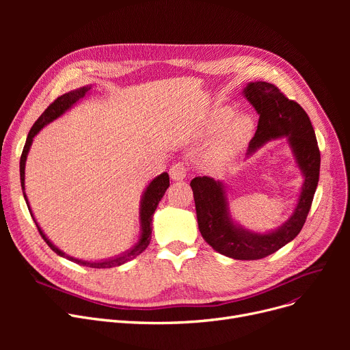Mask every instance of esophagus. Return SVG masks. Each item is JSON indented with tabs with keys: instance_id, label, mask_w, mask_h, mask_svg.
Segmentation results:
<instances>
[{
	"instance_id": "esophagus-1",
	"label": "esophagus",
	"mask_w": 350,
	"mask_h": 350,
	"mask_svg": "<svg viewBox=\"0 0 350 350\" xmlns=\"http://www.w3.org/2000/svg\"><path fill=\"white\" fill-rule=\"evenodd\" d=\"M186 176H187V165L185 163L178 161V163H174L170 167V177L174 181L186 178Z\"/></svg>"
}]
</instances>
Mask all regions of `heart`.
<instances>
[{
	"label": "heart",
	"mask_w": 350,
	"mask_h": 350,
	"mask_svg": "<svg viewBox=\"0 0 350 350\" xmlns=\"http://www.w3.org/2000/svg\"><path fill=\"white\" fill-rule=\"evenodd\" d=\"M234 116V110L230 107L217 109L213 113L208 127L210 131H218V129L224 127L231 118ZM252 132V120L247 115H240L234 118V120L227 126L226 132L223 133L221 140H219V152L228 153L238 146H241Z\"/></svg>",
	"instance_id": "obj_1"
}]
</instances>
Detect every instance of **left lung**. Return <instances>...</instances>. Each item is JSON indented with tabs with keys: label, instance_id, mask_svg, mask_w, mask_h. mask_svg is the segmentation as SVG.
<instances>
[{
	"label": "left lung",
	"instance_id": "left-lung-1",
	"mask_svg": "<svg viewBox=\"0 0 350 350\" xmlns=\"http://www.w3.org/2000/svg\"><path fill=\"white\" fill-rule=\"evenodd\" d=\"M243 94L260 115L248 154L251 156L272 139L286 137L298 167L304 173L305 180L293 214L272 232H251L231 219L221 181L198 176L191 180L190 186L194 194L198 230L204 240L217 252L230 258L252 261L278 251L302 230L319 181L321 153L314 127L299 103L288 99L275 85L261 81L250 82Z\"/></svg>",
	"mask_w": 350,
	"mask_h": 350
}]
</instances>
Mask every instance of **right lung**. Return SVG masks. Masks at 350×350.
<instances>
[{
    "label": "right lung",
    "mask_w": 350,
    "mask_h": 350,
    "mask_svg": "<svg viewBox=\"0 0 350 350\" xmlns=\"http://www.w3.org/2000/svg\"><path fill=\"white\" fill-rule=\"evenodd\" d=\"M89 90H90V86H83V88H79L77 90H70V92H68V94H65V95L58 96L57 99H55L45 109V112L40 116L38 120L33 123V126L31 127V131L28 133V137H27V142H25V146H24V150H23V154H21V160H20V176H21V187H23L24 198L27 201L28 210L31 213V217H32L35 224H36V221H35L33 214L31 211V207L28 204V198H27V194H25V183H24L25 181V161H27L29 147L32 144V139L36 136V133H38L45 124H48L49 122L55 120L57 118H59L62 113H65L66 110L73 103H77L79 99H82ZM169 186H170V180H169V174L167 173H163V174L157 176L153 181H150V185L147 186V189H146V191L143 194V198L140 201V224H142L140 240H139V243L132 250H129L126 254L119 255V256H116V258H112V260H106V261H100V262H88V261L72 258V256H66L61 250H58L57 247H55L48 240L46 235L42 232V230L40 228L38 224H36V228H38L41 237L44 238L45 243L49 245V248L53 252H57L61 256H66V258H69L73 262L85 265V267H90V268H112V267H118V265H122V264H124L127 261L133 260L135 256L142 254L147 248V245L150 244V240H152V218H153V214H154V211H156V208L159 206V201L163 198V196H164L165 190L169 189Z\"/></svg>",
    "instance_id": "right-lung-1"
}]
</instances>
